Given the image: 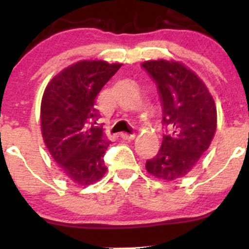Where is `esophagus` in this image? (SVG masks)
Listing matches in <instances>:
<instances>
[{"label":"esophagus","instance_id":"34e87169","mask_svg":"<svg viewBox=\"0 0 249 249\" xmlns=\"http://www.w3.org/2000/svg\"><path fill=\"white\" fill-rule=\"evenodd\" d=\"M121 138L124 139V141H132V139H134V134L121 133Z\"/></svg>","mask_w":249,"mask_h":249}]
</instances>
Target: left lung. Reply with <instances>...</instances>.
Wrapping results in <instances>:
<instances>
[{
    "instance_id": "left-lung-1",
    "label": "left lung",
    "mask_w": 249,
    "mask_h": 249,
    "mask_svg": "<svg viewBox=\"0 0 249 249\" xmlns=\"http://www.w3.org/2000/svg\"><path fill=\"white\" fill-rule=\"evenodd\" d=\"M158 85L162 104L161 147L146 161L156 178L173 181L191 172L210 147L216 130V107L202 79L184 63L157 59L142 63Z\"/></svg>"
}]
</instances>
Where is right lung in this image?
<instances>
[{
	"label": "right lung",
	"instance_id": "right-lung-1",
	"mask_svg": "<svg viewBox=\"0 0 249 249\" xmlns=\"http://www.w3.org/2000/svg\"><path fill=\"white\" fill-rule=\"evenodd\" d=\"M121 63L83 59L48 83L41 102V130L45 146L65 178L81 186L92 185L107 173L104 154L110 141L95 107L101 90Z\"/></svg>",
	"mask_w": 249,
	"mask_h": 249
}]
</instances>
